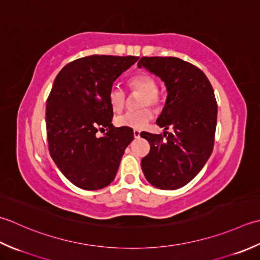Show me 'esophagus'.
I'll use <instances>...</instances> for the list:
<instances>
[{
  "mask_svg": "<svg viewBox=\"0 0 260 260\" xmlns=\"http://www.w3.org/2000/svg\"><path fill=\"white\" fill-rule=\"evenodd\" d=\"M134 137L136 138V139L140 138V131L139 130H134Z\"/></svg>",
  "mask_w": 260,
  "mask_h": 260,
  "instance_id": "obj_1",
  "label": "esophagus"
}]
</instances>
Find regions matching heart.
Returning a JSON list of instances; mask_svg holds the SVG:
<instances>
[{
  "label": "heart",
  "instance_id": "1",
  "mask_svg": "<svg viewBox=\"0 0 260 260\" xmlns=\"http://www.w3.org/2000/svg\"><path fill=\"white\" fill-rule=\"evenodd\" d=\"M129 86L132 91L141 93L144 96L141 98V105H152L158 107L160 103V94L157 91V84L155 78L141 73L131 77L129 81ZM109 103L114 112H121L125 105V93L123 89L118 86H113L109 93ZM152 119V112L150 109H141L138 111H130L116 119V124L123 128L141 130L150 122Z\"/></svg>",
  "mask_w": 260,
  "mask_h": 260
}]
</instances>
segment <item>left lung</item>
I'll list each match as a JSON object with an SVG mask.
<instances>
[{"label": "left lung", "instance_id": "8db88e82", "mask_svg": "<svg viewBox=\"0 0 260 260\" xmlns=\"http://www.w3.org/2000/svg\"><path fill=\"white\" fill-rule=\"evenodd\" d=\"M138 67L159 77L167 91L156 121L167 138L141 132L150 144L142 172L157 188H181L201 172L213 150L218 119L213 88L202 71L176 57H142ZM168 127L174 132L168 134Z\"/></svg>", "mask_w": 260, "mask_h": 260}]
</instances>
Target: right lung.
<instances>
[{"instance_id":"1","label":"right lung","mask_w":260,"mask_h":260,"mask_svg":"<svg viewBox=\"0 0 260 260\" xmlns=\"http://www.w3.org/2000/svg\"><path fill=\"white\" fill-rule=\"evenodd\" d=\"M135 56L93 55L76 59L56 76L47 100L46 126L52 160L75 186L95 190L113 182L125 148L134 140L129 128H115L109 93ZM99 129L107 132L101 137Z\"/></svg>"}]
</instances>
